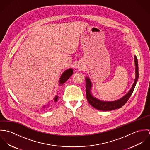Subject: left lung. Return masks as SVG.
Returning a JSON list of instances; mask_svg holds the SVG:
<instances>
[{
    "label": "left lung",
    "mask_w": 150,
    "mask_h": 150,
    "mask_svg": "<svg viewBox=\"0 0 150 150\" xmlns=\"http://www.w3.org/2000/svg\"><path fill=\"white\" fill-rule=\"evenodd\" d=\"M134 57V66H135V79L134 81L132 86V88L124 96L119 99L114 101H104L98 99L94 97L91 93V89L92 88V84L88 77H86V98L89 103L96 109L102 111H111L120 108L123 106L128 100L129 98L133 93V91L136 85L139 78V67L138 62L136 55Z\"/></svg>",
    "instance_id": "8db88e82"
}]
</instances>
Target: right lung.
<instances>
[{"label": "right lung", "mask_w": 150, "mask_h": 150, "mask_svg": "<svg viewBox=\"0 0 150 150\" xmlns=\"http://www.w3.org/2000/svg\"><path fill=\"white\" fill-rule=\"evenodd\" d=\"M73 69L70 68V69L66 70L60 77V79L59 80V86H61L62 85H63L64 83L70 78V77L73 74ZM58 96L56 95L54 99V101L55 102H57L58 101ZM50 102H48L46 105H44L42 107L43 108L48 107V106H50Z\"/></svg>", "instance_id": "add662e5"}]
</instances>
